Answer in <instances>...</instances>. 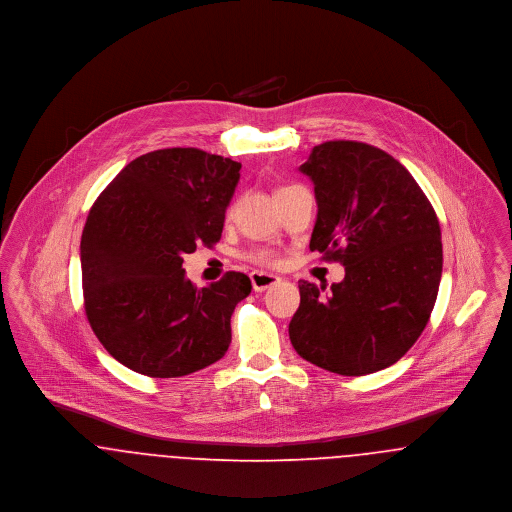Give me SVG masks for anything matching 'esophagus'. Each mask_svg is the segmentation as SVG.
Instances as JSON below:
<instances>
[{"label":"esophagus","instance_id":"1","mask_svg":"<svg viewBox=\"0 0 512 512\" xmlns=\"http://www.w3.org/2000/svg\"><path fill=\"white\" fill-rule=\"evenodd\" d=\"M249 277H251V284H253V288H255L257 292H263V290H267V288L281 283V277H277V275H273V273H263V271H253Z\"/></svg>","mask_w":512,"mask_h":512}]
</instances>
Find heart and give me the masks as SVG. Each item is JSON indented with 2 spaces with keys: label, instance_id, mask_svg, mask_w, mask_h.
I'll return each instance as SVG.
<instances>
[{
  "label": "heart",
  "instance_id": "heart-1",
  "mask_svg": "<svg viewBox=\"0 0 512 512\" xmlns=\"http://www.w3.org/2000/svg\"><path fill=\"white\" fill-rule=\"evenodd\" d=\"M231 214V212H229ZM247 257L253 261V263H259V265H275L277 263V253L273 249H265V247H259V249H253L247 253Z\"/></svg>",
  "mask_w": 512,
  "mask_h": 512
}]
</instances>
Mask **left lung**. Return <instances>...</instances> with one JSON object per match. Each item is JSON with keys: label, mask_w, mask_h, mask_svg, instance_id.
Instances as JSON below:
<instances>
[{"label": "left lung", "mask_w": 512, "mask_h": 512, "mask_svg": "<svg viewBox=\"0 0 512 512\" xmlns=\"http://www.w3.org/2000/svg\"><path fill=\"white\" fill-rule=\"evenodd\" d=\"M312 182L318 218L310 249L345 267L326 286L300 281L288 324L296 353L338 375L381 371L414 345L442 279L438 216L389 153L359 141L316 145L300 167Z\"/></svg>", "instance_id": "obj_1"}]
</instances>
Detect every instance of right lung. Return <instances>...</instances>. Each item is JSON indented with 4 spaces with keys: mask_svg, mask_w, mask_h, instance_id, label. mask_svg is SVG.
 Segmentation results:
<instances>
[{
    "mask_svg": "<svg viewBox=\"0 0 512 512\" xmlns=\"http://www.w3.org/2000/svg\"><path fill=\"white\" fill-rule=\"evenodd\" d=\"M241 163L194 147L131 161L94 202L80 241L88 322L135 373L171 379L222 359L231 314L251 292L243 273L198 288L182 257L220 241Z\"/></svg>",
    "mask_w": 512,
    "mask_h": 512,
    "instance_id": "1",
    "label": "right lung"
}]
</instances>
